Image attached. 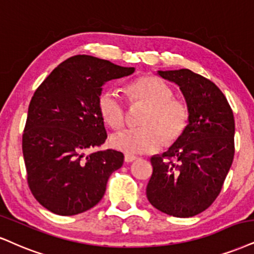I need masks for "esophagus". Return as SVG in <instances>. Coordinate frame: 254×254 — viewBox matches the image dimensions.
I'll use <instances>...</instances> for the list:
<instances>
[{
	"mask_svg": "<svg viewBox=\"0 0 254 254\" xmlns=\"http://www.w3.org/2000/svg\"><path fill=\"white\" fill-rule=\"evenodd\" d=\"M135 159L136 158L134 155H130V154L125 155V162H132V161L135 160Z\"/></svg>",
	"mask_w": 254,
	"mask_h": 254,
	"instance_id": "1",
	"label": "esophagus"
}]
</instances>
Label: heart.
Listing matches in <instances>:
<instances>
[{"label":"heart","instance_id":"heart-1","mask_svg":"<svg viewBox=\"0 0 254 254\" xmlns=\"http://www.w3.org/2000/svg\"><path fill=\"white\" fill-rule=\"evenodd\" d=\"M128 102L147 105L137 124L141 127L115 133L111 146L126 154H143L158 151L164 142L171 146L180 140L190 122V111L181 101L173 99V90L155 75H143L125 88ZM98 109L102 120L113 129L125 124L126 107L117 90L103 89L98 96Z\"/></svg>","mask_w":254,"mask_h":254}]
</instances>
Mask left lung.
<instances>
[{
  "mask_svg": "<svg viewBox=\"0 0 254 254\" xmlns=\"http://www.w3.org/2000/svg\"><path fill=\"white\" fill-rule=\"evenodd\" d=\"M180 87L190 111L186 132L167 152L151 158L148 201L177 218L201 213L223 189L234 156V117L215 84L190 69L159 71Z\"/></svg>",
  "mask_w": 254,
  "mask_h": 254,
  "instance_id": "left-lung-1",
  "label": "left lung"
}]
</instances>
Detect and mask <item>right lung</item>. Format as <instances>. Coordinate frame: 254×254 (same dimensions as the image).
Returning <instances> with one entry per match:
<instances>
[{
  "instance_id": "1",
  "label": "right lung",
  "mask_w": 254,
  "mask_h": 254,
  "mask_svg": "<svg viewBox=\"0 0 254 254\" xmlns=\"http://www.w3.org/2000/svg\"><path fill=\"white\" fill-rule=\"evenodd\" d=\"M89 55L59 64L30 100L22 135L28 186L34 198L59 215L88 211L102 199L108 178L124 164L115 149L88 153L107 139L98 109L102 84L133 74Z\"/></svg>"
}]
</instances>
